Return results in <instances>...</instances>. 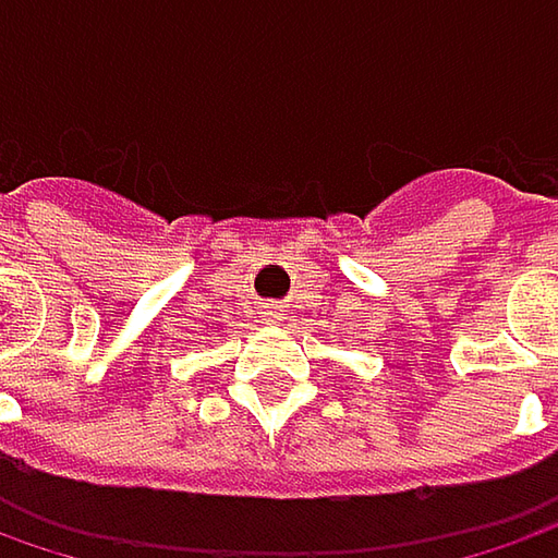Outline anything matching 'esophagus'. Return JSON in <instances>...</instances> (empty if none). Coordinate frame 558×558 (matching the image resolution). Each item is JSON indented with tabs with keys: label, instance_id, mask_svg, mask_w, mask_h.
I'll list each match as a JSON object with an SVG mask.
<instances>
[{
	"label": "esophagus",
	"instance_id": "1",
	"mask_svg": "<svg viewBox=\"0 0 558 558\" xmlns=\"http://www.w3.org/2000/svg\"><path fill=\"white\" fill-rule=\"evenodd\" d=\"M267 319L269 323H272V319H279V316H282V304H267Z\"/></svg>",
	"mask_w": 558,
	"mask_h": 558
}]
</instances>
